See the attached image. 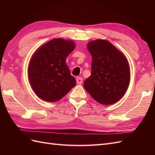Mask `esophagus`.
<instances>
[{
	"label": "esophagus",
	"instance_id": "obj_1",
	"mask_svg": "<svg viewBox=\"0 0 155 155\" xmlns=\"http://www.w3.org/2000/svg\"><path fill=\"white\" fill-rule=\"evenodd\" d=\"M76 82L78 85H81L83 83V78L81 77H77L76 78Z\"/></svg>",
	"mask_w": 155,
	"mask_h": 155
}]
</instances>
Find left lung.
<instances>
[{"label": "left lung", "mask_w": 155, "mask_h": 155, "mask_svg": "<svg viewBox=\"0 0 155 155\" xmlns=\"http://www.w3.org/2000/svg\"><path fill=\"white\" fill-rule=\"evenodd\" d=\"M87 48L92 60L91 75L83 86L94 100L102 105L118 101L130 81V68L125 56L104 39L89 42Z\"/></svg>", "instance_id": "left-lung-1"}]
</instances>
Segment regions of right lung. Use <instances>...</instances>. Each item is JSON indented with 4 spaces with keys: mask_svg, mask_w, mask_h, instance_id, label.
I'll return each mask as SVG.
<instances>
[{
    "mask_svg": "<svg viewBox=\"0 0 155 155\" xmlns=\"http://www.w3.org/2000/svg\"><path fill=\"white\" fill-rule=\"evenodd\" d=\"M75 48L72 41L54 39L33 54L28 69L31 88L41 99L55 102L76 85L66 58Z\"/></svg>",
    "mask_w": 155,
    "mask_h": 155,
    "instance_id": "obj_1",
    "label": "right lung"
}]
</instances>
